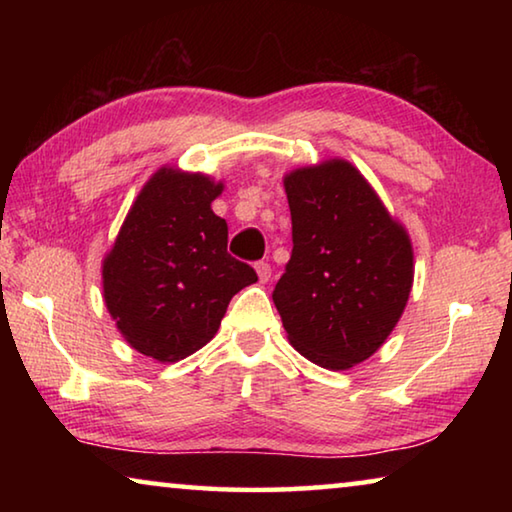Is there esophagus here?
Returning <instances> with one entry per match:
<instances>
[{"label": "esophagus", "instance_id": "obj_1", "mask_svg": "<svg viewBox=\"0 0 512 512\" xmlns=\"http://www.w3.org/2000/svg\"><path fill=\"white\" fill-rule=\"evenodd\" d=\"M255 271L259 275V282L271 280V264H268V262H257L255 264Z\"/></svg>", "mask_w": 512, "mask_h": 512}]
</instances>
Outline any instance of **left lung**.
Returning a JSON list of instances; mask_svg holds the SVG:
<instances>
[{
  "instance_id": "8db88e82",
  "label": "left lung",
  "mask_w": 512,
  "mask_h": 512,
  "mask_svg": "<svg viewBox=\"0 0 512 512\" xmlns=\"http://www.w3.org/2000/svg\"><path fill=\"white\" fill-rule=\"evenodd\" d=\"M284 187L293 250L273 302L302 357L352 368L379 350L406 307L409 235L350 162L298 169Z\"/></svg>"
}]
</instances>
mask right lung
<instances>
[{
	"label": "right lung",
	"instance_id": "1",
	"mask_svg": "<svg viewBox=\"0 0 512 512\" xmlns=\"http://www.w3.org/2000/svg\"><path fill=\"white\" fill-rule=\"evenodd\" d=\"M223 185L162 169L146 183L103 262V298L137 352L180 361L201 350L230 300L257 282L228 253V223L212 212Z\"/></svg>",
	"mask_w": 512,
	"mask_h": 512
}]
</instances>
